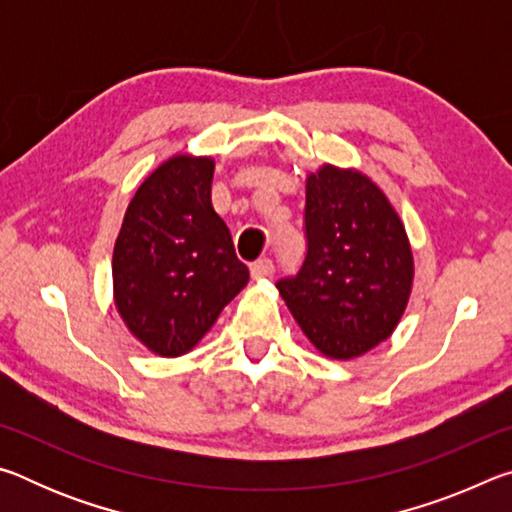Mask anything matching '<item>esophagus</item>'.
<instances>
[{
    "label": "esophagus",
    "mask_w": 512,
    "mask_h": 512,
    "mask_svg": "<svg viewBox=\"0 0 512 512\" xmlns=\"http://www.w3.org/2000/svg\"><path fill=\"white\" fill-rule=\"evenodd\" d=\"M273 271H275V264H273V259H268V257L257 259V262L250 264V275H253V280H262V277L273 275Z\"/></svg>",
    "instance_id": "1"
}]
</instances>
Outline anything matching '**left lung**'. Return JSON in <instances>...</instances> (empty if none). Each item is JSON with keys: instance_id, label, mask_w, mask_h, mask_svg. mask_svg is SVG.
Returning <instances> with one entry per match:
<instances>
[{"instance_id": "1", "label": "left lung", "mask_w": 512, "mask_h": 512, "mask_svg": "<svg viewBox=\"0 0 512 512\" xmlns=\"http://www.w3.org/2000/svg\"><path fill=\"white\" fill-rule=\"evenodd\" d=\"M305 239V262L275 287L307 339L332 359L388 339L409 302L413 255L381 189L352 169L311 173Z\"/></svg>"}]
</instances>
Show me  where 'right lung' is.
Instances as JSON below:
<instances>
[{"mask_svg":"<svg viewBox=\"0 0 512 512\" xmlns=\"http://www.w3.org/2000/svg\"><path fill=\"white\" fill-rule=\"evenodd\" d=\"M212 176L210 158L176 155L160 164L135 192L115 241L119 314L162 357L192 350L248 282L212 207Z\"/></svg>","mask_w":512,"mask_h":512,"instance_id":"add662e5","label":"right lung"}]
</instances>
